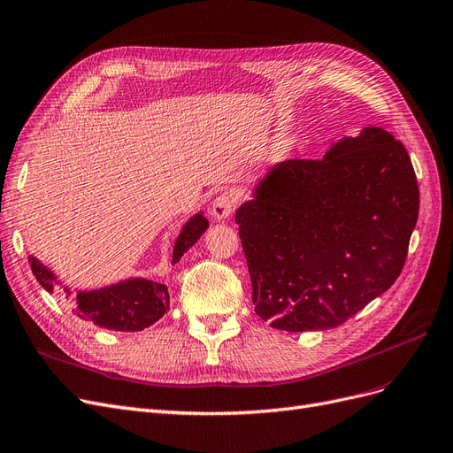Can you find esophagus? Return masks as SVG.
Wrapping results in <instances>:
<instances>
[{"instance_id":"esophagus-1","label":"esophagus","mask_w":453,"mask_h":453,"mask_svg":"<svg viewBox=\"0 0 453 453\" xmlns=\"http://www.w3.org/2000/svg\"><path fill=\"white\" fill-rule=\"evenodd\" d=\"M235 205H237V197L233 196V194H220L218 196L216 199H214V203H212V209H211V212H212V216H214V220H218V222H222V220H226V218H229L231 214H233V211H235Z\"/></svg>"}]
</instances>
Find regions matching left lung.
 Segmentation results:
<instances>
[{"label": "left lung", "mask_w": 453, "mask_h": 453, "mask_svg": "<svg viewBox=\"0 0 453 453\" xmlns=\"http://www.w3.org/2000/svg\"><path fill=\"white\" fill-rule=\"evenodd\" d=\"M418 207L407 149L379 127L273 165L235 214L256 313L288 332L340 326L403 271Z\"/></svg>", "instance_id": "left-lung-1"}]
</instances>
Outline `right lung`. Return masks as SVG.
<instances>
[{
	"label": "right lung",
	"mask_w": 453,
	"mask_h": 453,
	"mask_svg": "<svg viewBox=\"0 0 453 453\" xmlns=\"http://www.w3.org/2000/svg\"><path fill=\"white\" fill-rule=\"evenodd\" d=\"M209 227V220L203 212L194 214L190 220L182 226L173 246L175 265L188 250L199 241ZM31 273L35 274L41 286L52 293L58 276L44 266L37 257L29 256ZM66 296H71V289L65 288ZM170 308V293L167 286L160 281L147 278H128L123 281L111 283V286L78 291L74 298V313L83 321H89L100 328L119 330V332H138L150 325H155L160 317Z\"/></svg>",
	"instance_id": "obj_1"
}]
</instances>
